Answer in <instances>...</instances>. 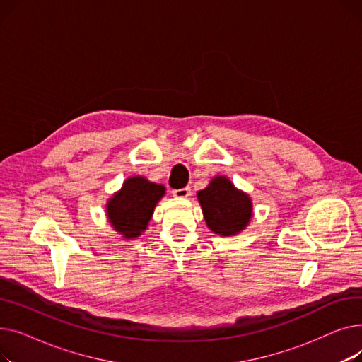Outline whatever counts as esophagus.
<instances>
[{"label": "esophagus", "instance_id": "1", "mask_svg": "<svg viewBox=\"0 0 362 362\" xmlns=\"http://www.w3.org/2000/svg\"><path fill=\"white\" fill-rule=\"evenodd\" d=\"M173 197L176 198H187L189 195H191V187H182V189H175L173 192Z\"/></svg>", "mask_w": 362, "mask_h": 362}]
</instances>
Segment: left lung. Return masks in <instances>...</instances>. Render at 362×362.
Listing matches in <instances>:
<instances>
[{"mask_svg":"<svg viewBox=\"0 0 362 362\" xmlns=\"http://www.w3.org/2000/svg\"><path fill=\"white\" fill-rule=\"evenodd\" d=\"M206 227L220 236H235L245 230L254 216L251 197L226 176H214L197 194Z\"/></svg>","mask_w":362,"mask_h":362,"instance_id":"8db88e82","label":"left lung"}]
</instances>
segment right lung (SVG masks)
<instances>
[{
	"mask_svg": "<svg viewBox=\"0 0 362 362\" xmlns=\"http://www.w3.org/2000/svg\"><path fill=\"white\" fill-rule=\"evenodd\" d=\"M164 195L165 187L161 183L149 182L144 176L127 177L120 191L114 192L105 204V216L112 230L123 239L139 238Z\"/></svg>",
	"mask_w": 362,
	"mask_h": 362,
	"instance_id": "right-lung-1",
	"label": "right lung"
}]
</instances>
